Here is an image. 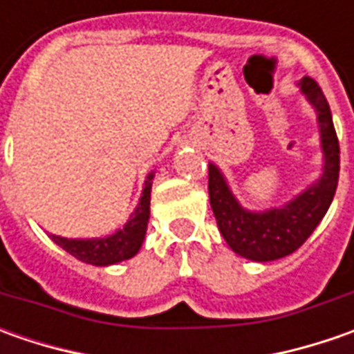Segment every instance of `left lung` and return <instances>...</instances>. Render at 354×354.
<instances>
[{
    "instance_id": "1",
    "label": "left lung",
    "mask_w": 354,
    "mask_h": 354,
    "mask_svg": "<svg viewBox=\"0 0 354 354\" xmlns=\"http://www.w3.org/2000/svg\"><path fill=\"white\" fill-rule=\"evenodd\" d=\"M317 112L323 149V175L279 209L246 211L232 195L221 169L209 165V197L221 234L238 256L254 262H272L295 252L317 228L339 183V140L327 98L319 84L304 76L297 84Z\"/></svg>"
}]
</instances>
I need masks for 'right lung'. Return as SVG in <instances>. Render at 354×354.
<instances>
[{"mask_svg":"<svg viewBox=\"0 0 354 354\" xmlns=\"http://www.w3.org/2000/svg\"><path fill=\"white\" fill-rule=\"evenodd\" d=\"M151 181L153 173L147 175L143 183L142 197L131 212L129 221L124 228L116 230L114 234L104 238H86V240H76V238H62L57 234H50V238L61 246L62 250L73 254L76 260L86 262L92 266H110L118 264L122 260L133 258L143 244L147 221H149V198H151Z\"/></svg>","mask_w":354,"mask_h":354,"instance_id":"1","label":"right lung"}]
</instances>
